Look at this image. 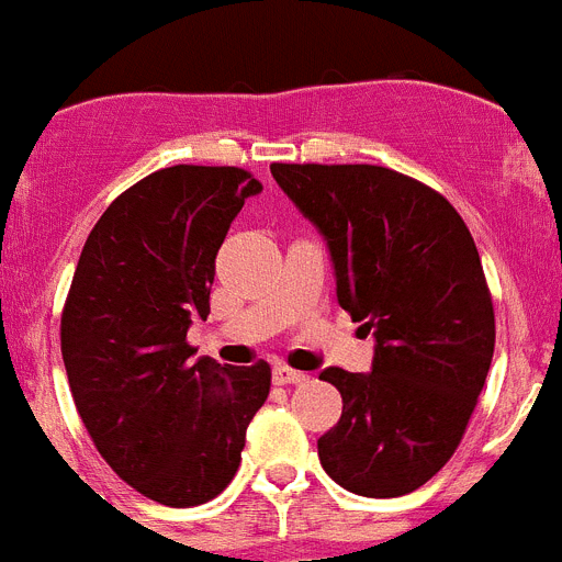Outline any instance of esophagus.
Returning <instances> with one entry per match:
<instances>
[{"instance_id": "esophagus-1", "label": "esophagus", "mask_w": 562, "mask_h": 562, "mask_svg": "<svg viewBox=\"0 0 562 562\" xmlns=\"http://www.w3.org/2000/svg\"><path fill=\"white\" fill-rule=\"evenodd\" d=\"M272 382H276V385H304V382H310V374L286 369V366H276V369H272Z\"/></svg>"}]
</instances>
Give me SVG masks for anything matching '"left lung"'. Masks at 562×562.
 I'll return each mask as SVG.
<instances>
[{
  "label": "left lung",
  "mask_w": 562,
  "mask_h": 562,
  "mask_svg": "<svg viewBox=\"0 0 562 562\" xmlns=\"http://www.w3.org/2000/svg\"><path fill=\"white\" fill-rule=\"evenodd\" d=\"M278 188L329 247L337 304L374 335L371 371H321L342 396L317 439L331 481L396 498L459 448L495 349L475 241L434 188L382 166L272 162Z\"/></svg>",
  "instance_id": "1"
}]
</instances>
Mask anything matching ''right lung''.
Segmentation results:
<instances>
[{
    "label": "right lung",
    "mask_w": 562,
    "mask_h": 562,
    "mask_svg": "<svg viewBox=\"0 0 562 562\" xmlns=\"http://www.w3.org/2000/svg\"><path fill=\"white\" fill-rule=\"evenodd\" d=\"M261 182L233 166L148 173L103 211L61 315L76 408L114 473L146 498L196 506L231 484L270 394V366L193 357L216 252Z\"/></svg>",
    "instance_id": "obj_1"
}]
</instances>
